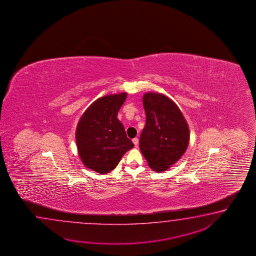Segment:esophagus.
Returning <instances> with one entry per match:
<instances>
[{
    "mask_svg": "<svg viewBox=\"0 0 256 256\" xmlns=\"http://www.w3.org/2000/svg\"><path fill=\"white\" fill-rule=\"evenodd\" d=\"M132 142H134V144L136 147L138 146V144H139V140H138V138H134V139H132Z\"/></svg>",
    "mask_w": 256,
    "mask_h": 256,
    "instance_id": "esophagus-1",
    "label": "esophagus"
}]
</instances>
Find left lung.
I'll return each instance as SVG.
<instances>
[{"mask_svg": "<svg viewBox=\"0 0 256 256\" xmlns=\"http://www.w3.org/2000/svg\"><path fill=\"white\" fill-rule=\"evenodd\" d=\"M142 104L146 122L140 136V150L152 170H168L186 150L188 126L178 105L163 94L146 93Z\"/></svg>", "mask_w": 256, "mask_h": 256, "instance_id": "8db88e82", "label": "left lung"}]
</instances>
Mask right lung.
Listing matches in <instances>:
<instances>
[{"instance_id":"add662e5","label":"right lung","mask_w":256,"mask_h":256,"mask_svg":"<svg viewBox=\"0 0 256 256\" xmlns=\"http://www.w3.org/2000/svg\"><path fill=\"white\" fill-rule=\"evenodd\" d=\"M127 93L95 100L83 114L76 130L80 158L88 168L100 174L114 170L120 158L134 146L117 115Z\"/></svg>"}]
</instances>
